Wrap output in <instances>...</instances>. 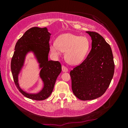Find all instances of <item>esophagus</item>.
<instances>
[{
    "label": "esophagus",
    "instance_id": "obj_1",
    "mask_svg": "<svg viewBox=\"0 0 128 128\" xmlns=\"http://www.w3.org/2000/svg\"><path fill=\"white\" fill-rule=\"evenodd\" d=\"M62 70L63 72H68V68L65 67V66H64V65L62 66Z\"/></svg>",
    "mask_w": 128,
    "mask_h": 128
}]
</instances>
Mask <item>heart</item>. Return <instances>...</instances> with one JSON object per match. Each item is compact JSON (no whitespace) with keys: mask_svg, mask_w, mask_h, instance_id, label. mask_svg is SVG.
I'll return each instance as SVG.
<instances>
[{"mask_svg":"<svg viewBox=\"0 0 128 128\" xmlns=\"http://www.w3.org/2000/svg\"><path fill=\"white\" fill-rule=\"evenodd\" d=\"M90 47V41L86 36L66 33L59 36L56 42L50 44V52L56 57L65 52L64 59L72 65H77L85 59Z\"/></svg>","mask_w":128,"mask_h":128,"instance_id":"1","label":"heart"}]
</instances>
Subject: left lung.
<instances>
[{"label": "left lung", "instance_id": "8db88e82", "mask_svg": "<svg viewBox=\"0 0 128 128\" xmlns=\"http://www.w3.org/2000/svg\"><path fill=\"white\" fill-rule=\"evenodd\" d=\"M86 32L92 38V50L87 58L70 72L73 92L83 101L96 99L104 94L115 68L110 45L98 33Z\"/></svg>", "mask_w": 128, "mask_h": 128}]
</instances>
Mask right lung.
I'll return each mask as SVG.
<instances>
[{
    "label": "right lung",
    "mask_w": 128,
    "mask_h": 128,
    "mask_svg": "<svg viewBox=\"0 0 128 128\" xmlns=\"http://www.w3.org/2000/svg\"><path fill=\"white\" fill-rule=\"evenodd\" d=\"M50 36L51 34L46 27H32L28 30L16 44L11 62L12 75L19 92L28 98L34 100L47 98L51 94L58 76L62 71V66L58 61L48 60ZM29 53L33 54L38 64V69L41 70L39 76L43 86L36 94L24 91L19 84V75L25 65L26 57Z\"/></svg>",
    "instance_id": "right-lung-1"
}]
</instances>
